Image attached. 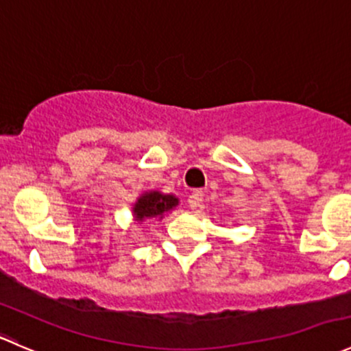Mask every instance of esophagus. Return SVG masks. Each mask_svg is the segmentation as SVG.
<instances>
[{
    "mask_svg": "<svg viewBox=\"0 0 351 351\" xmlns=\"http://www.w3.org/2000/svg\"><path fill=\"white\" fill-rule=\"evenodd\" d=\"M201 201H203V193L201 191H194V193H191L187 204H189L191 210H197L201 206Z\"/></svg>",
    "mask_w": 351,
    "mask_h": 351,
    "instance_id": "34e87169",
    "label": "esophagus"
}]
</instances>
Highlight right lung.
<instances>
[{"mask_svg": "<svg viewBox=\"0 0 351 351\" xmlns=\"http://www.w3.org/2000/svg\"><path fill=\"white\" fill-rule=\"evenodd\" d=\"M179 204V197L176 194H165L162 191L152 189L145 191L136 197L133 204V220L145 221V220H158L176 210Z\"/></svg>", "mask_w": 351, "mask_h": 351, "instance_id": "obj_1", "label": "right lung"}]
</instances>
